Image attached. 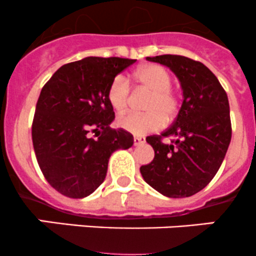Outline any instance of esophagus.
Here are the masks:
<instances>
[{
	"instance_id": "34e87169",
	"label": "esophagus",
	"mask_w": 256,
	"mask_h": 256,
	"mask_svg": "<svg viewBox=\"0 0 256 256\" xmlns=\"http://www.w3.org/2000/svg\"><path fill=\"white\" fill-rule=\"evenodd\" d=\"M144 141H146L144 138H141V136H135V138H134V144H135V146L144 144Z\"/></svg>"
}]
</instances>
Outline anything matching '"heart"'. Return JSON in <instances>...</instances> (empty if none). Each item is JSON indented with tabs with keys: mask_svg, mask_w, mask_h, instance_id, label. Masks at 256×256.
<instances>
[{
	"mask_svg": "<svg viewBox=\"0 0 256 256\" xmlns=\"http://www.w3.org/2000/svg\"><path fill=\"white\" fill-rule=\"evenodd\" d=\"M132 80L151 92L144 104V110L148 112H128L118 118V126L135 135H144L157 131L164 125V118L171 120L178 110L177 95L172 86V76L168 72L156 64H146L135 70ZM108 100L114 110L124 112L130 100V86L122 76H118L110 82L108 89Z\"/></svg>",
	"mask_w": 256,
	"mask_h": 256,
	"instance_id": "obj_1",
	"label": "heart"
}]
</instances>
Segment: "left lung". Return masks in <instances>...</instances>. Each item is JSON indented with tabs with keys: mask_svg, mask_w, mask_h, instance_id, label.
I'll list each match as a JSON object with an SVG mask.
<instances>
[{
	"mask_svg": "<svg viewBox=\"0 0 256 256\" xmlns=\"http://www.w3.org/2000/svg\"><path fill=\"white\" fill-rule=\"evenodd\" d=\"M146 59L174 72L180 82L183 102L171 128L146 138L154 158L141 166L140 172L146 183L166 197H190L213 180L226 157L232 138L228 96L216 76L200 62L172 54ZM164 137L175 140L164 144Z\"/></svg>",
	"mask_w": 256,
	"mask_h": 256,
	"instance_id": "left-lung-1",
	"label": "left lung"
}]
</instances>
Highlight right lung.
<instances>
[{
  "instance_id": "right-lung-1",
  "label": "right lung",
  "mask_w": 256,
  "mask_h": 256,
  "mask_svg": "<svg viewBox=\"0 0 256 256\" xmlns=\"http://www.w3.org/2000/svg\"><path fill=\"white\" fill-rule=\"evenodd\" d=\"M135 62L86 56L64 64L43 86L33 118V147L46 180L63 196L92 194L104 182L112 152L134 144L130 132L110 128L115 112L108 89Z\"/></svg>"
}]
</instances>
